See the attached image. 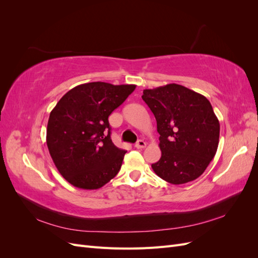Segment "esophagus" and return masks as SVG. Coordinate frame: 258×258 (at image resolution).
Returning <instances> with one entry per match:
<instances>
[{
  "label": "esophagus",
  "instance_id": "esophagus-1",
  "mask_svg": "<svg viewBox=\"0 0 258 258\" xmlns=\"http://www.w3.org/2000/svg\"><path fill=\"white\" fill-rule=\"evenodd\" d=\"M135 146L137 148H144L146 146V143H145V141H143V140H139V141L136 143Z\"/></svg>",
  "mask_w": 258,
  "mask_h": 258
}]
</instances>
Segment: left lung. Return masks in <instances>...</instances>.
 Instances as JSON below:
<instances>
[{"label":"left lung","mask_w":258,"mask_h":258,"mask_svg":"<svg viewBox=\"0 0 258 258\" xmlns=\"http://www.w3.org/2000/svg\"><path fill=\"white\" fill-rule=\"evenodd\" d=\"M159 137L161 158L154 172L166 182L185 184L198 178L214 158L220 141V121L210 101L177 84L143 90Z\"/></svg>","instance_id":"1"}]
</instances>
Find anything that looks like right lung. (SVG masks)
<instances>
[{"label": "right lung", "mask_w": 258, "mask_h": 258, "mask_svg": "<svg viewBox=\"0 0 258 258\" xmlns=\"http://www.w3.org/2000/svg\"><path fill=\"white\" fill-rule=\"evenodd\" d=\"M135 89L136 85L82 84L52 108L46 142L54 166L70 184L98 189L118 173L127 152L112 142L108 116Z\"/></svg>", "instance_id": "1"}]
</instances>
